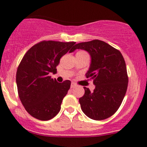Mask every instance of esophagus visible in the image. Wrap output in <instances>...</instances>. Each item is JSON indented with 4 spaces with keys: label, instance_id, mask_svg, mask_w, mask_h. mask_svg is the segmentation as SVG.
<instances>
[{
    "label": "esophagus",
    "instance_id": "esophagus-1",
    "mask_svg": "<svg viewBox=\"0 0 147 147\" xmlns=\"http://www.w3.org/2000/svg\"><path fill=\"white\" fill-rule=\"evenodd\" d=\"M75 87H76V84H75V83H74V82L71 83V88H74Z\"/></svg>",
    "mask_w": 147,
    "mask_h": 147
}]
</instances>
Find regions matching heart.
<instances>
[{
	"label": "heart",
	"mask_w": 147,
	"mask_h": 147,
	"mask_svg": "<svg viewBox=\"0 0 147 147\" xmlns=\"http://www.w3.org/2000/svg\"><path fill=\"white\" fill-rule=\"evenodd\" d=\"M80 52H81V51H80Z\"/></svg>",
	"instance_id": "b5f03b06"
}]
</instances>
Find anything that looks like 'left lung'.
Here are the masks:
<instances>
[{"instance_id": "8db88e82", "label": "left lung", "mask_w": 147, "mask_h": 147, "mask_svg": "<svg viewBox=\"0 0 147 147\" xmlns=\"http://www.w3.org/2000/svg\"><path fill=\"white\" fill-rule=\"evenodd\" d=\"M76 49L90 55L86 76L96 86L93 92L84 87L85 94L79 99L82 110L93 120L107 119L117 111L127 92L128 76L124 57L119 50L98 40L76 44Z\"/></svg>"}]
</instances>
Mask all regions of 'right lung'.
<instances>
[{
  "label": "right lung",
  "instance_id": "obj_1",
  "mask_svg": "<svg viewBox=\"0 0 147 147\" xmlns=\"http://www.w3.org/2000/svg\"><path fill=\"white\" fill-rule=\"evenodd\" d=\"M75 42L42 41L26 53L18 67L16 83L26 110L35 119L48 121L57 115L71 81L59 83L50 73H57L59 59L74 51Z\"/></svg>",
  "mask_w": 147,
  "mask_h": 147
}]
</instances>
